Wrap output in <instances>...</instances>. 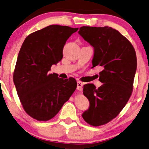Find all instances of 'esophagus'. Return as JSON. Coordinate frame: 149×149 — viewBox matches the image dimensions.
I'll return each mask as SVG.
<instances>
[{
	"instance_id": "esophagus-1",
	"label": "esophagus",
	"mask_w": 149,
	"mask_h": 149,
	"mask_svg": "<svg viewBox=\"0 0 149 149\" xmlns=\"http://www.w3.org/2000/svg\"><path fill=\"white\" fill-rule=\"evenodd\" d=\"M83 85H84L83 82H81L80 81H77V89H78L79 91H81L82 89H83Z\"/></svg>"
}]
</instances>
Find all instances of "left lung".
Wrapping results in <instances>:
<instances>
[{
  "mask_svg": "<svg viewBox=\"0 0 149 149\" xmlns=\"http://www.w3.org/2000/svg\"><path fill=\"white\" fill-rule=\"evenodd\" d=\"M78 34L93 48L92 68H103L99 78L102 86L96 88L87 84L83 89L89 107L82 117L91 125L100 126L116 117L131 97L136 70V53L131 42L111 27L82 26Z\"/></svg>",
  "mask_w": 149,
  "mask_h": 149,
  "instance_id": "left-lung-1",
  "label": "left lung"
}]
</instances>
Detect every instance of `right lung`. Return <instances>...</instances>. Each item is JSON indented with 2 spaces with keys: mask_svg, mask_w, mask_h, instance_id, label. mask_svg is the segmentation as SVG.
<instances>
[{
  "mask_svg": "<svg viewBox=\"0 0 149 149\" xmlns=\"http://www.w3.org/2000/svg\"><path fill=\"white\" fill-rule=\"evenodd\" d=\"M77 30L48 26L28 36L21 46L14 84L24 109L38 121L52 119L76 89L74 78H59L48 72L62 60L66 41Z\"/></svg>",
  "mask_w": 149,
  "mask_h": 149,
  "instance_id": "add662e5",
  "label": "right lung"
}]
</instances>
